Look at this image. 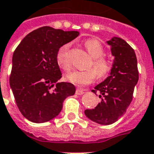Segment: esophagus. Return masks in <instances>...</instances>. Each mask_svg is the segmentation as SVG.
<instances>
[{
	"mask_svg": "<svg viewBox=\"0 0 154 154\" xmlns=\"http://www.w3.org/2000/svg\"><path fill=\"white\" fill-rule=\"evenodd\" d=\"M85 89H82V88H77L76 90V94H78V95H80V94H84V92H85Z\"/></svg>",
	"mask_w": 154,
	"mask_h": 154,
	"instance_id": "obj_1",
	"label": "esophagus"
}]
</instances>
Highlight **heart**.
Returning <instances> with one entry per match:
<instances>
[{"mask_svg":"<svg viewBox=\"0 0 154 154\" xmlns=\"http://www.w3.org/2000/svg\"><path fill=\"white\" fill-rule=\"evenodd\" d=\"M84 45L89 54L94 58L93 66L94 69L87 70H75L66 75V79L69 82L76 86H86L91 83L96 77V72L99 77L106 76L112 69V63L106 59L103 55L104 54V48L100 41L94 38L86 40ZM70 43L63 45L57 52L56 60L58 65L63 71H69L72 68L70 56H69Z\"/></svg>","mask_w":154,"mask_h":154,"instance_id":"heart-1","label":"heart"}]
</instances>
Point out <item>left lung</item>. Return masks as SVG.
<instances>
[{
  "mask_svg": "<svg viewBox=\"0 0 154 154\" xmlns=\"http://www.w3.org/2000/svg\"><path fill=\"white\" fill-rule=\"evenodd\" d=\"M113 56L109 76L94 86L92 92L99 91L101 102L92 109H86L85 115L100 125H110L122 117L132 100L135 86L139 80L137 59L135 51L120 37L107 41Z\"/></svg>",
  "mask_w": 154,
  "mask_h": 154,
  "instance_id": "left-lung-1",
  "label": "left lung"
}]
</instances>
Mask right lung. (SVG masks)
Returning a JSON list of instances; mask_svg holds the SVG:
<instances>
[{
	"label": "right lung",
	"mask_w": 154,
	"mask_h": 154,
	"mask_svg": "<svg viewBox=\"0 0 154 154\" xmlns=\"http://www.w3.org/2000/svg\"><path fill=\"white\" fill-rule=\"evenodd\" d=\"M78 35L77 31L45 26L28 34L14 52L10 86L19 111L30 122L43 123L54 118L63 100L75 94L73 84L59 82L62 73L56 55Z\"/></svg>",
	"instance_id": "1"
}]
</instances>
